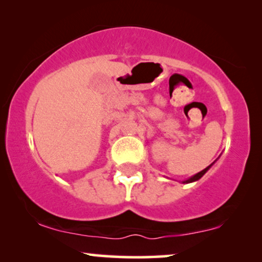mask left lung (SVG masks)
Here are the masks:
<instances>
[{
	"mask_svg": "<svg viewBox=\"0 0 262 262\" xmlns=\"http://www.w3.org/2000/svg\"><path fill=\"white\" fill-rule=\"evenodd\" d=\"M212 164H213V163H211L209 167H206V168H205V169H203L202 171H199V173H196L195 175H193L192 178H189V179H187V180H185V181H184V184H189V182H193V181H196V180H199V179L202 178L203 175L205 174L206 171L210 169V168H211V166H212Z\"/></svg>",
	"mask_w": 262,
	"mask_h": 262,
	"instance_id": "1",
	"label": "left lung"
}]
</instances>
